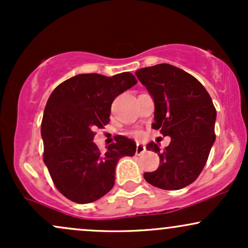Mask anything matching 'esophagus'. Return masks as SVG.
I'll use <instances>...</instances> for the list:
<instances>
[{"label": "esophagus", "instance_id": "1", "mask_svg": "<svg viewBox=\"0 0 248 248\" xmlns=\"http://www.w3.org/2000/svg\"><path fill=\"white\" fill-rule=\"evenodd\" d=\"M144 152H146V147L138 142V144H136V155H141V154H143Z\"/></svg>", "mask_w": 248, "mask_h": 248}]
</instances>
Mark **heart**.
<instances>
[{
    "mask_svg": "<svg viewBox=\"0 0 248 248\" xmlns=\"http://www.w3.org/2000/svg\"><path fill=\"white\" fill-rule=\"evenodd\" d=\"M139 134H140V133H139V132H135V133H134V135H139Z\"/></svg>",
    "mask_w": 248,
    "mask_h": 248,
    "instance_id": "b5f03b06",
    "label": "heart"
}]
</instances>
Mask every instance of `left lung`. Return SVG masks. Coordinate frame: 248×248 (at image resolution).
<instances>
[{
    "instance_id": "obj_1",
    "label": "left lung",
    "mask_w": 248,
    "mask_h": 248,
    "mask_svg": "<svg viewBox=\"0 0 248 248\" xmlns=\"http://www.w3.org/2000/svg\"><path fill=\"white\" fill-rule=\"evenodd\" d=\"M135 75L153 96V128L171 138L163 152L155 142L147 144L160 156V167L144 172V179L163 190L186 187L202 172L216 141L217 112L211 96L195 77L170 64L144 67Z\"/></svg>"
}]
</instances>
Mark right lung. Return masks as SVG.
Instances as JSON below:
<instances>
[{
  "instance_id": "obj_1",
  "label": "right lung",
  "mask_w": 248,
  "mask_h": 248,
  "mask_svg": "<svg viewBox=\"0 0 248 248\" xmlns=\"http://www.w3.org/2000/svg\"><path fill=\"white\" fill-rule=\"evenodd\" d=\"M132 73L113 77L78 75L58 85L45 106L41 127L45 166L62 195L78 204L92 203L112 190L115 167L134 156L136 143L119 135L101 153L94 129L109 122L114 99L136 84Z\"/></svg>"
}]
</instances>
